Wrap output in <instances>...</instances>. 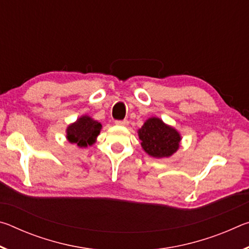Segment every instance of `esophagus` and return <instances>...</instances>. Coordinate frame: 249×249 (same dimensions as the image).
<instances>
[{
    "label": "esophagus",
    "mask_w": 249,
    "mask_h": 249,
    "mask_svg": "<svg viewBox=\"0 0 249 249\" xmlns=\"http://www.w3.org/2000/svg\"><path fill=\"white\" fill-rule=\"evenodd\" d=\"M116 125L119 126H127L128 125V121L127 120H123V121H116L115 122Z\"/></svg>",
    "instance_id": "1"
}]
</instances>
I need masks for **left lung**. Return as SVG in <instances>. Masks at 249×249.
I'll use <instances>...</instances> for the list:
<instances>
[{
  "label": "left lung",
  "mask_w": 249,
  "mask_h": 249,
  "mask_svg": "<svg viewBox=\"0 0 249 249\" xmlns=\"http://www.w3.org/2000/svg\"><path fill=\"white\" fill-rule=\"evenodd\" d=\"M142 148L150 157L161 159L171 157L180 147V133L159 117H149L137 130Z\"/></svg>",
  "instance_id": "obj_1"
}]
</instances>
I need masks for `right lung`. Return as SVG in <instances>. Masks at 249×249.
Segmentation results:
<instances>
[{"instance_id": "obj_1", "label": "right lung", "mask_w": 249, "mask_h": 249, "mask_svg": "<svg viewBox=\"0 0 249 249\" xmlns=\"http://www.w3.org/2000/svg\"><path fill=\"white\" fill-rule=\"evenodd\" d=\"M101 129L102 124L86 114L68 125L66 129V138L71 144H75L80 148H86L96 142Z\"/></svg>"}]
</instances>
